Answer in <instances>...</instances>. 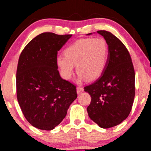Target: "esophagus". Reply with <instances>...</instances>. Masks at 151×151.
Masks as SVG:
<instances>
[{"instance_id":"34e87169","label":"esophagus","mask_w":151,"mask_h":151,"mask_svg":"<svg viewBox=\"0 0 151 151\" xmlns=\"http://www.w3.org/2000/svg\"><path fill=\"white\" fill-rule=\"evenodd\" d=\"M83 91H84V89H83V87H77V93L78 94H81V93L83 92Z\"/></svg>"}]
</instances>
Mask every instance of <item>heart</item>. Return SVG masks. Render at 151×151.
<instances>
[{
  "label": "heart",
  "mask_w": 151,
  "mask_h": 151,
  "mask_svg": "<svg viewBox=\"0 0 151 151\" xmlns=\"http://www.w3.org/2000/svg\"><path fill=\"white\" fill-rule=\"evenodd\" d=\"M64 56H58L56 64L61 77L69 80L74 66L80 80L93 81L103 73L109 57V47L103 38H82L65 50Z\"/></svg>",
  "instance_id": "obj_1"
}]
</instances>
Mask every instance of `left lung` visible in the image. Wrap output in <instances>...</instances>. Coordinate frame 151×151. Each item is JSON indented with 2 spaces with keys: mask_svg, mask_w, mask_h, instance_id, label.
<instances>
[{
  "mask_svg": "<svg viewBox=\"0 0 151 151\" xmlns=\"http://www.w3.org/2000/svg\"><path fill=\"white\" fill-rule=\"evenodd\" d=\"M97 33L107 42L109 57L102 75L84 90L91 96L87 109L89 117L100 127L107 129L120 124L131 111L135 96V73L124 45L109 31Z\"/></svg>",
  "mask_w": 151,
  "mask_h": 151,
  "instance_id": "obj_1",
  "label": "left lung"
}]
</instances>
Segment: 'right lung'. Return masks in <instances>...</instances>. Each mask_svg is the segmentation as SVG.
I'll use <instances>...</instances> for the list:
<instances>
[{
    "mask_svg": "<svg viewBox=\"0 0 151 151\" xmlns=\"http://www.w3.org/2000/svg\"><path fill=\"white\" fill-rule=\"evenodd\" d=\"M72 35L45 32L22 50L17 69V97L28 122L52 130L66 117L77 98L76 87L62 79L56 64L57 52Z\"/></svg>",
    "mask_w": 151,
    "mask_h": 151,
    "instance_id": "add662e5",
    "label": "right lung"
}]
</instances>
